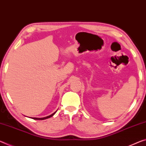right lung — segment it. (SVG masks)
Segmentation results:
<instances>
[{
    "mask_svg": "<svg viewBox=\"0 0 146 146\" xmlns=\"http://www.w3.org/2000/svg\"><path fill=\"white\" fill-rule=\"evenodd\" d=\"M56 112V111L55 112H54L52 114H51V115H48V116H47V117H41V118H38V117H33V119H39V120H43V119H47V118H49V117H52L53 115H54L55 113Z\"/></svg>",
    "mask_w": 146,
    "mask_h": 146,
    "instance_id": "1",
    "label": "right lung"
}]
</instances>
